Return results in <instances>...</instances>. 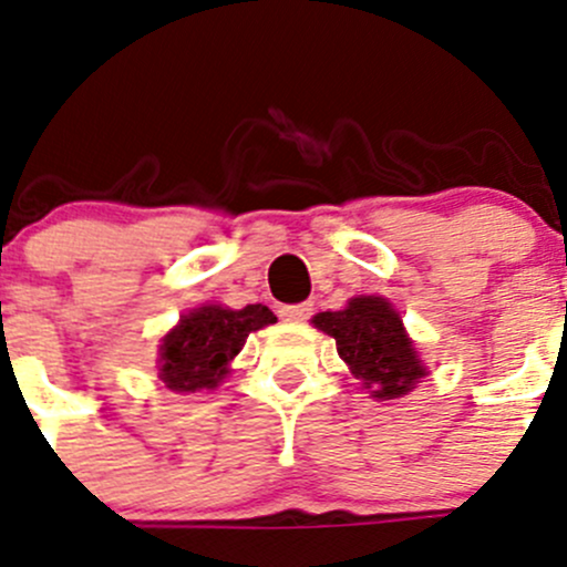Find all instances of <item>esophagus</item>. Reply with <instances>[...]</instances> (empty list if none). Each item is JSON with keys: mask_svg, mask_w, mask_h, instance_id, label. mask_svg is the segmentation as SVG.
Here are the masks:
<instances>
[{"mask_svg": "<svg viewBox=\"0 0 567 567\" xmlns=\"http://www.w3.org/2000/svg\"><path fill=\"white\" fill-rule=\"evenodd\" d=\"M310 310H313V305H310V301H301V305H282V308H279V319L305 321L310 316Z\"/></svg>", "mask_w": 567, "mask_h": 567, "instance_id": "esophagus-1", "label": "esophagus"}]
</instances>
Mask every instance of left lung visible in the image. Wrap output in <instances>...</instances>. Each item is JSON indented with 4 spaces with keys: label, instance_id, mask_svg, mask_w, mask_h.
I'll return each mask as SVG.
<instances>
[{
    "label": "left lung",
    "instance_id": "8db88e82",
    "mask_svg": "<svg viewBox=\"0 0 567 567\" xmlns=\"http://www.w3.org/2000/svg\"><path fill=\"white\" fill-rule=\"evenodd\" d=\"M313 327L336 338L338 355L374 400L409 394L427 374L403 319L383 296H355L343 310L313 316Z\"/></svg>",
    "mask_w": 567,
    "mask_h": 567
}]
</instances>
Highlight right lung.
I'll use <instances>...</instances> for the list:
<instances>
[{
  "label": "right lung",
  "instance_id": "obj_1",
  "mask_svg": "<svg viewBox=\"0 0 567 567\" xmlns=\"http://www.w3.org/2000/svg\"><path fill=\"white\" fill-rule=\"evenodd\" d=\"M274 321L277 316L266 305H246L243 310L204 305L189 310L162 338L158 378L176 394L218 389L246 338Z\"/></svg>",
  "mask_w": 567,
  "mask_h": 567
}]
</instances>
